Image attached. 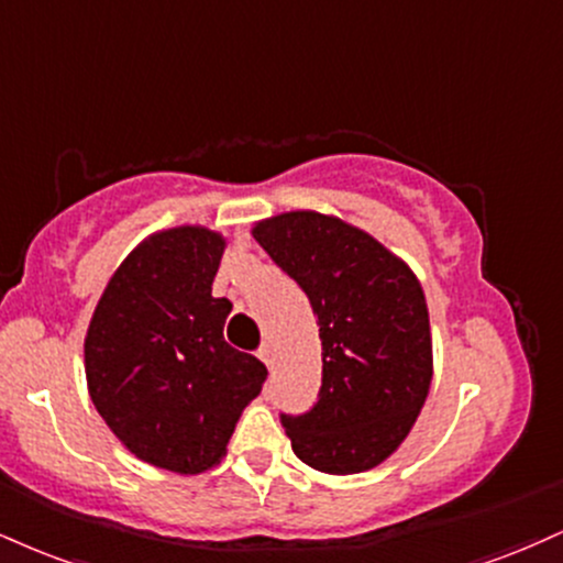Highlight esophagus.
<instances>
[{
    "instance_id": "1",
    "label": "esophagus",
    "mask_w": 563,
    "mask_h": 563,
    "mask_svg": "<svg viewBox=\"0 0 563 563\" xmlns=\"http://www.w3.org/2000/svg\"><path fill=\"white\" fill-rule=\"evenodd\" d=\"M260 358H262L264 364H267V367H273V346H269V343H262Z\"/></svg>"
}]
</instances>
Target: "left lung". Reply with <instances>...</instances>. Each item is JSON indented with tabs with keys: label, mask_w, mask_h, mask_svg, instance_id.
<instances>
[{
	"label": "left lung",
	"mask_w": 563,
	"mask_h": 563,
	"mask_svg": "<svg viewBox=\"0 0 563 563\" xmlns=\"http://www.w3.org/2000/svg\"><path fill=\"white\" fill-rule=\"evenodd\" d=\"M252 235L309 296L322 338L314 409L283 417L294 453L324 475H358L398 451L432 383V333L415 269L367 230L294 209Z\"/></svg>",
	"instance_id": "8db88e82"
}]
</instances>
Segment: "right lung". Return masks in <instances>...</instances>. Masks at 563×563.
I'll list each match as a JSON object with an SVG mask.
<instances>
[{
  "instance_id": "right-lung-1",
  "label": "right lung",
  "mask_w": 563,
  "mask_h": 563,
  "mask_svg": "<svg viewBox=\"0 0 563 563\" xmlns=\"http://www.w3.org/2000/svg\"><path fill=\"white\" fill-rule=\"evenodd\" d=\"M228 239L207 225L146 235L114 269L84 341L86 385L112 435L141 462L199 475L260 396L267 367L228 346L233 309L212 280Z\"/></svg>"
}]
</instances>
